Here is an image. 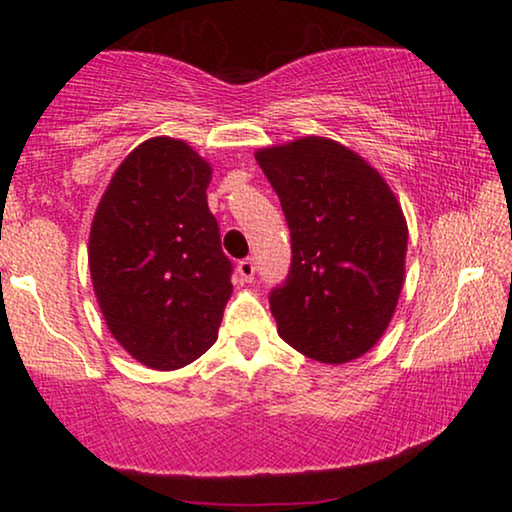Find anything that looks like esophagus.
Here are the masks:
<instances>
[{"mask_svg":"<svg viewBox=\"0 0 512 512\" xmlns=\"http://www.w3.org/2000/svg\"><path fill=\"white\" fill-rule=\"evenodd\" d=\"M237 275L242 277V282H251L256 275V263L254 258H244V261L237 263Z\"/></svg>","mask_w":512,"mask_h":512,"instance_id":"34e87169","label":"esophagus"}]
</instances>
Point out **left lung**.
I'll use <instances>...</instances> for the list:
<instances>
[{"instance_id": "1", "label": "left lung", "mask_w": 512, "mask_h": 512, "mask_svg": "<svg viewBox=\"0 0 512 512\" xmlns=\"http://www.w3.org/2000/svg\"><path fill=\"white\" fill-rule=\"evenodd\" d=\"M254 156L291 230V272L270 293L279 338L328 366L359 359L387 331L403 291L401 202L335 139L300 137Z\"/></svg>"}]
</instances>
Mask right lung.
<instances>
[{
	"instance_id": "1",
	"label": "right lung",
	"mask_w": 512,
	"mask_h": 512,
	"mask_svg": "<svg viewBox=\"0 0 512 512\" xmlns=\"http://www.w3.org/2000/svg\"><path fill=\"white\" fill-rule=\"evenodd\" d=\"M212 165L184 139L151 137L116 167L93 216L88 265L118 345L177 370L219 338L233 284L207 205Z\"/></svg>"
}]
</instances>
